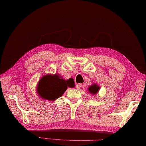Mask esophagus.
<instances>
[{
  "label": "esophagus",
  "instance_id": "34e87169",
  "mask_svg": "<svg viewBox=\"0 0 146 146\" xmlns=\"http://www.w3.org/2000/svg\"><path fill=\"white\" fill-rule=\"evenodd\" d=\"M82 84H80V83L77 84H76V88H77V89H80L82 87Z\"/></svg>",
  "mask_w": 146,
  "mask_h": 146
}]
</instances>
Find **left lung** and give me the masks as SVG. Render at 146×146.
Instances as JSON below:
<instances>
[{"label": "left lung", "instance_id": "left-lung-1", "mask_svg": "<svg viewBox=\"0 0 146 146\" xmlns=\"http://www.w3.org/2000/svg\"><path fill=\"white\" fill-rule=\"evenodd\" d=\"M99 89H100V87L98 86L96 84H93L92 86L89 87L88 91L90 93H92L93 95H95L96 93L98 92Z\"/></svg>", "mask_w": 146, "mask_h": 146}]
</instances>
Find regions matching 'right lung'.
<instances>
[{
  "instance_id": "1",
  "label": "right lung",
  "mask_w": 146,
  "mask_h": 146,
  "mask_svg": "<svg viewBox=\"0 0 146 146\" xmlns=\"http://www.w3.org/2000/svg\"><path fill=\"white\" fill-rule=\"evenodd\" d=\"M72 78L64 80L57 74L46 75L42 77L39 82L37 92L41 98L48 100H54L61 97L67 89V87H74Z\"/></svg>"
}]
</instances>
